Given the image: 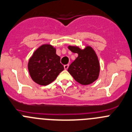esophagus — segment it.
<instances>
[{"label": "esophagus", "mask_w": 132, "mask_h": 132, "mask_svg": "<svg viewBox=\"0 0 132 132\" xmlns=\"http://www.w3.org/2000/svg\"><path fill=\"white\" fill-rule=\"evenodd\" d=\"M68 67H69V64H66L64 66V68L65 70H67V69L68 68Z\"/></svg>", "instance_id": "34e87169"}]
</instances>
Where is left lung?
<instances>
[{"mask_svg":"<svg viewBox=\"0 0 132 132\" xmlns=\"http://www.w3.org/2000/svg\"><path fill=\"white\" fill-rule=\"evenodd\" d=\"M68 49L78 54L76 59L68 69L70 75L82 85H88L95 81L99 75L100 64L93 48L87 46L82 50L77 46H69Z\"/></svg>","mask_w":132,"mask_h":132,"instance_id":"1","label":"left lung"}]
</instances>
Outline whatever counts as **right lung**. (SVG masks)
I'll return each mask as SVG.
<instances>
[{
    "label": "right lung",
    "instance_id": "obj_1",
    "mask_svg": "<svg viewBox=\"0 0 132 132\" xmlns=\"http://www.w3.org/2000/svg\"><path fill=\"white\" fill-rule=\"evenodd\" d=\"M32 80L37 84L46 86L55 80L64 70L56 49L50 44H43L35 51L28 64Z\"/></svg>",
    "mask_w": 132,
    "mask_h": 132
}]
</instances>
